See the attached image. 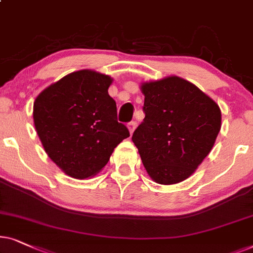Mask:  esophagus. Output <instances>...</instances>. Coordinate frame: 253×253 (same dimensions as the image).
Segmentation results:
<instances>
[{"instance_id":"esophagus-1","label":"esophagus","mask_w":253,"mask_h":253,"mask_svg":"<svg viewBox=\"0 0 253 253\" xmlns=\"http://www.w3.org/2000/svg\"><path fill=\"white\" fill-rule=\"evenodd\" d=\"M127 126H128L129 133H130V135H132V134L134 133V130H135V128H136L137 124H136V121H130V123L127 125Z\"/></svg>"}]
</instances>
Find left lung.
I'll return each mask as SVG.
<instances>
[{
  "label": "left lung",
  "mask_w": 253,
  "mask_h": 253,
  "mask_svg": "<svg viewBox=\"0 0 253 253\" xmlns=\"http://www.w3.org/2000/svg\"><path fill=\"white\" fill-rule=\"evenodd\" d=\"M142 123L134 130L147 172L171 185L191 176L211 153L221 129V110L198 86L178 76L141 85Z\"/></svg>",
  "instance_id": "1"
}]
</instances>
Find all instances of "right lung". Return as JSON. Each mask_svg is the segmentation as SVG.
I'll return each instance as SVG.
<instances>
[{
  "instance_id": "right-lung-1",
  "label": "right lung",
  "mask_w": 253,
  "mask_h": 253,
  "mask_svg": "<svg viewBox=\"0 0 253 253\" xmlns=\"http://www.w3.org/2000/svg\"><path fill=\"white\" fill-rule=\"evenodd\" d=\"M112 79L93 70L74 72L46 87L33 104L43 149L68 176L85 179L106 166L114 148L129 136L110 97Z\"/></svg>"
}]
</instances>
